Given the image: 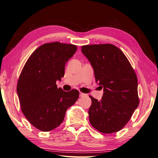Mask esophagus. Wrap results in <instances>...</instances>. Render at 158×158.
Masks as SVG:
<instances>
[{
	"label": "esophagus",
	"mask_w": 158,
	"mask_h": 158,
	"mask_svg": "<svg viewBox=\"0 0 158 158\" xmlns=\"http://www.w3.org/2000/svg\"><path fill=\"white\" fill-rule=\"evenodd\" d=\"M85 95H85L84 93H82V92L80 93V97H84V96H85Z\"/></svg>",
	"instance_id": "esophagus-1"
}]
</instances>
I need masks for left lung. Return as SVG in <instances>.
Segmentation results:
<instances>
[{
  "mask_svg": "<svg viewBox=\"0 0 158 158\" xmlns=\"http://www.w3.org/2000/svg\"><path fill=\"white\" fill-rule=\"evenodd\" d=\"M82 52L104 91L100 101L89 95L90 124L103 134L121 131L139 105L135 72L123 52L112 44L83 45Z\"/></svg>",
  "mask_w": 158,
  "mask_h": 158,
  "instance_id": "1",
  "label": "left lung"
}]
</instances>
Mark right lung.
<instances>
[{
	"label": "right lung",
	"instance_id": "right-lung-1",
	"mask_svg": "<svg viewBox=\"0 0 158 158\" xmlns=\"http://www.w3.org/2000/svg\"><path fill=\"white\" fill-rule=\"evenodd\" d=\"M77 47L58 41L37 48L23 67L17 84L21 110L31 125L44 132L63 123L66 110L79 98L77 89L64 92L56 84Z\"/></svg>",
	"mask_w": 158,
	"mask_h": 158
}]
</instances>
